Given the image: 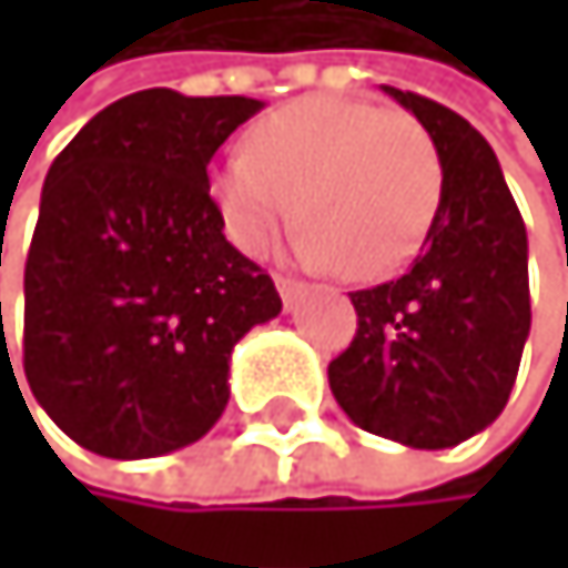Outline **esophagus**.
<instances>
[{
	"mask_svg": "<svg viewBox=\"0 0 568 568\" xmlns=\"http://www.w3.org/2000/svg\"><path fill=\"white\" fill-rule=\"evenodd\" d=\"M275 286H278V296H282V303H286V310H293L300 303L303 290H306L303 282H296L290 275H275Z\"/></svg>",
	"mask_w": 568,
	"mask_h": 568,
	"instance_id": "34e87169",
	"label": "esophagus"
}]
</instances>
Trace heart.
<instances>
[{"label":"heart","instance_id":"obj_1","mask_svg":"<svg viewBox=\"0 0 568 568\" xmlns=\"http://www.w3.org/2000/svg\"><path fill=\"white\" fill-rule=\"evenodd\" d=\"M217 193L234 237L262 248L296 207V252L351 278H385L433 227L443 166L433 135L402 112L351 98H300L227 152Z\"/></svg>","mask_w":568,"mask_h":568}]
</instances>
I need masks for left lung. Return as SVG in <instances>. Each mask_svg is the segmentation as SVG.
Wrapping results in <instances>:
<instances>
[{
  "label": "left lung",
  "instance_id": "8db88e82",
  "mask_svg": "<svg viewBox=\"0 0 568 568\" xmlns=\"http://www.w3.org/2000/svg\"><path fill=\"white\" fill-rule=\"evenodd\" d=\"M433 135L443 193L402 278L351 293L357 334L326 378L354 426L446 449L508 405L531 331L528 234L487 139L446 104L382 84Z\"/></svg>",
  "mask_w": 568,
  "mask_h": 568
}]
</instances>
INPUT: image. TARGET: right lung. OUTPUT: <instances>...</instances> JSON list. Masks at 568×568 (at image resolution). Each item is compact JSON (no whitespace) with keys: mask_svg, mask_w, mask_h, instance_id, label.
<instances>
[{"mask_svg":"<svg viewBox=\"0 0 568 568\" xmlns=\"http://www.w3.org/2000/svg\"><path fill=\"white\" fill-rule=\"evenodd\" d=\"M262 108L149 88L53 160L23 275V371L78 446L145 460L197 443L227 405L234 344L278 316L275 282L224 237L207 180Z\"/></svg>","mask_w":568,"mask_h":568,"instance_id":"obj_1","label":"right lung"}]
</instances>
